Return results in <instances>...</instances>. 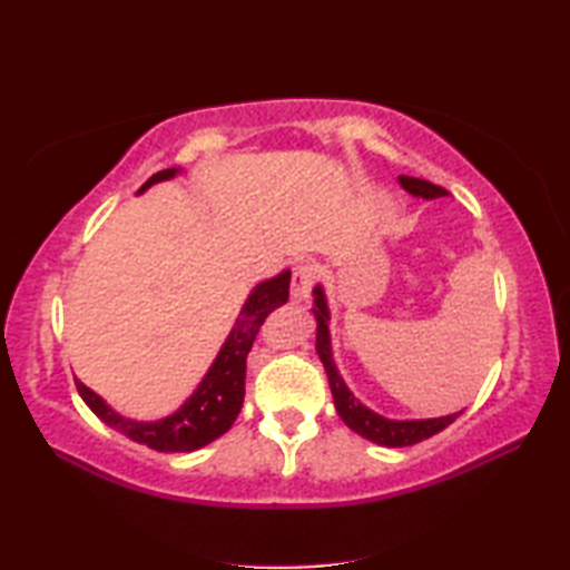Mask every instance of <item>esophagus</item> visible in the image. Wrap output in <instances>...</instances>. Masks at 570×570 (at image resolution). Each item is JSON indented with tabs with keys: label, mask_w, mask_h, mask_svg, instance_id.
Listing matches in <instances>:
<instances>
[{
	"label": "esophagus",
	"mask_w": 570,
	"mask_h": 570,
	"mask_svg": "<svg viewBox=\"0 0 570 570\" xmlns=\"http://www.w3.org/2000/svg\"><path fill=\"white\" fill-rule=\"evenodd\" d=\"M313 278H316V269H313V266H308V264L296 266V269H294V278H292V298H294V301L308 298Z\"/></svg>",
	"instance_id": "obj_1"
}]
</instances>
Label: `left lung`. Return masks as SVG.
I'll list each match as a JSON object with an SVG mask.
<instances>
[{"label": "left lung", "mask_w": 570, "mask_h": 570, "mask_svg": "<svg viewBox=\"0 0 570 570\" xmlns=\"http://www.w3.org/2000/svg\"><path fill=\"white\" fill-rule=\"evenodd\" d=\"M399 184H402V188L419 200H435V198L448 196V190H443L441 186L429 184V180H421V178L399 176ZM311 313H313V318H316V353L323 362L325 374H328L335 411L341 414V419L347 423L350 429L362 435V439H367V441L384 445V448L414 445V443L431 439V435L443 431L445 426H451V423L460 414H463V411H455V414L435 416V419H390V416H382L374 409L365 406L353 392H350V386L345 384L341 370H337V365H335L333 343H331V308H328V296H325L323 284L313 286Z\"/></svg>", "instance_id": "obj_1"}]
</instances>
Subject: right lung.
Here are the masks:
<instances>
[{
    "instance_id": "right-lung-1",
    "label": "right lung",
    "mask_w": 570,
    "mask_h": 570,
    "mask_svg": "<svg viewBox=\"0 0 570 570\" xmlns=\"http://www.w3.org/2000/svg\"><path fill=\"white\" fill-rule=\"evenodd\" d=\"M184 174V168H166L154 174L144 184L137 196L147 193L151 186L164 184ZM288 284H292V269L278 272L272 278H262L252 286L245 304H242L233 331L227 333L225 343L217 350L213 365L203 374L196 390L180 404L174 414L156 421H139L122 416L105 399L76 380L82 402L107 426L119 431L127 439L141 445H149L161 453H190L198 448L220 439L233 426L242 402H245V380H247V355L254 337L259 333L264 318L288 301Z\"/></svg>"
}]
</instances>
